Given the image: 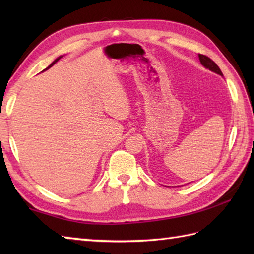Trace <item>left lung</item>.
Listing matches in <instances>:
<instances>
[{
  "label": "left lung",
  "mask_w": 254,
  "mask_h": 254,
  "mask_svg": "<svg viewBox=\"0 0 254 254\" xmlns=\"http://www.w3.org/2000/svg\"><path fill=\"white\" fill-rule=\"evenodd\" d=\"M198 58H199V61H201L203 66H205L206 68L210 69V71H213V72L222 75L223 76V73H222V71H220V68L218 67L217 64L212 60V59H209L208 57L204 56V55H201V53L198 55Z\"/></svg>",
  "instance_id": "1"
}]
</instances>
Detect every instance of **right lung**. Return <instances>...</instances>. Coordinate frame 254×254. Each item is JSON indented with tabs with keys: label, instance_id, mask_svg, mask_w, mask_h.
Instances as JSON below:
<instances>
[{
	"label": "right lung",
	"instance_id": "1",
	"mask_svg": "<svg viewBox=\"0 0 254 254\" xmlns=\"http://www.w3.org/2000/svg\"><path fill=\"white\" fill-rule=\"evenodd\" d=\"M60 58H61V57H60ZM60 58H58V59H57V60H55V61H53V62H52V63H51V64H50V65H49V66H48V67H47V68H49V67H51V66H52V65H53V64H55V63H56V62H58V61H59V60H60ZM47 68H46V69H47Z\"/></svg>",
	"mask_w": 254,
	"mask_h": 254
}]
</instances>
